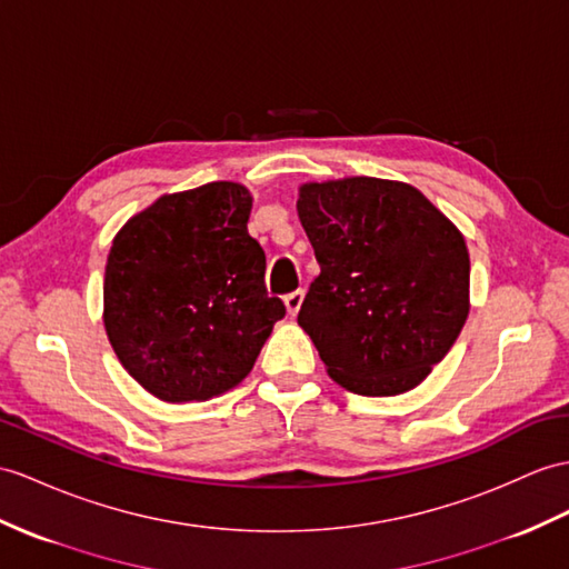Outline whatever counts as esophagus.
I'll return each mask as SVG.
<instances>
[{"label": "esophagus", "instance_id": "obj_1", "mask_svg": "<svg viewBox=\"0 0 569 569\" xmlns=\"http://www.w3.org/2000/svg\"><path fill=\"white\" fill-rule=\"evenodd\" d=\"M301 301H303V292H301V289H297V292H289V295L284 297L287 313H289V316H297V311L301 309Z\"/></svg>", "mask_w": 569, "mask_h": 569}]
</instances>
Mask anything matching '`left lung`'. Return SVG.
<instances>
[{
  "mask_svg": "<svg viewBox=\"0 0 569 569\" xmlns=\"http://www.w3.org/2000/svg\"><path fill=\"white\" fill-rule=\"evenodd\" d=\"M321 272L299 309L330 379L398 396L447 357L468 318L463 233L418 188L352 176L299 188Z\"/></svg>",
  "mask_w": 569,
  "mask_h": 569,
  "instance_id": "obj_1",
  "label": "left lung"
}]
</instances>
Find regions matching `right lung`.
I'll return each mask as SVG.
<instances>
[{
	"label": "right lung",
	"mask_w": 569,
	"mask_h": 569,
	"mask_svg": "<svg viewBox=\"0 0 569 569\" xmlns=\"http://www.w3.org/2000/svg\"><path fill=\"white\" fill-rule=\"evenodd\" d=\"M253 198L214 180L161 196L110 246L103 326L130 377L166 403L221 396L253 369L284 303L248 233Z\"/></svg>",
	"instance_id": "1"
}]
</instances>
